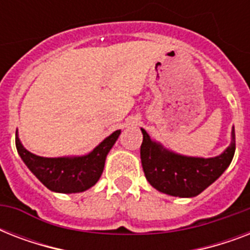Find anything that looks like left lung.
<instances>
[{
	"label": "left lung",
	"instance_id": "1",
	"mask_svg": "<svg viewBox=\"0 0 250 250\" xmlns=\"http://www.w3.org/2000/svg\"><path fill=\"white\" fill-rule=\"evenodd\" d=\"M141 132L140 157L145 178L153 188L174 197H194L211 186L229 166L236 148L233 127L227 149L210 158L175 153L153 140L144 128Z\"/></svg>",
	"mask_w": 250,
	"mask_h": 250
}]
</instances>
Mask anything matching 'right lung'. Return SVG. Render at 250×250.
Wrapping results in <instances>:
<instances>
[{
  "instance_id": "right-lung-1",
  "label": "right lung",
  "mask_w": 250,
  "mask_h": 250,
  "mask_svg": "<svg viewBox=\"0 0 250 250\" xmlns=\"http://www.w3.org/2000/svg\"><path fill=\"white\" fill-rule=\"evenodd\" d=\"M121 135V129L114 131L96 148L84 156L40 157L23 146L15 135L18 154L29 171L48 189L57 193H79L89 189L101 178L106 157Z\"/></svg>"
}]
</instances>
